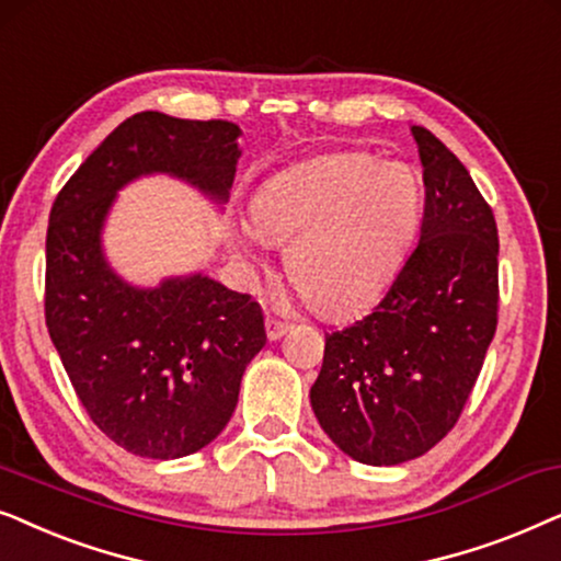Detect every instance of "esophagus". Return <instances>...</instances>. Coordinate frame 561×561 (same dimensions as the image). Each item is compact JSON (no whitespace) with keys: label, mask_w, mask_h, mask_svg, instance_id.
<instances>
[{"label":"esophagus","mask_w":561,"mask_h":561,"mask_svg":"<svg viewBox=\"0 0 561 561\" xmlns=\"http://www.w3.org/2000/svg\"><path fill=\"white\" fill-rule=\"evenodd\" d=\"M266 339L268 341H279L282 335L289 331L287 323H282V320H274V318H266Z\"/></svg>","instance_id":"34e87169"}]
</instances>
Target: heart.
Instances as JSON below:
<instances>
[{
  "label": "heart",
  "mask_w": 561,
  "mask_h": 561,
  "mask_svg": "<svg viewBox=\"0 0 561 561\" xmlns=\"http://www.w3.org/2000/svg\"><path fill=\"white\" fill-rule=\"evenodd\" d=\"M423 182L405 163L323 153L253 192L241 245H285V274L320 318L369 308L398 272L423 218Z\"/></svg>",
  "instance_id": "1"
}]
</instances>
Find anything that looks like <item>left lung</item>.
Returning <instances> with one entry per match:
<instances>
[{
    "label": "left lung",
    "mask_w": 561,
    "mask_h": 561,
    "mask_svg": "<svg viewBox=\"0 0 561 561\" xmlns=\"http://www.w3.org/2000/svg\"><path fill=\"white\" fill-rule=\"evenodd\" d=\"M423 163L417 245L367 318L325 335L310 387L320 428L346 457L394 467L454 428L497 325V226L457 156L410 128Z\"/></svg>",
    "instance_id": "obj_1"
}]
</instances>
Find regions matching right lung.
I'll return each mask as SVG.
<instances>
[{
	"label": "right lung",
	"instance_id": "add662e5",
	"mask_svg": "<svg viewBox=\"0 0 561 561\" xmlns=\"http://www.w3.org/2000/svg\"><path fill=\"white\" fill-rule=\"evenodd\" d=\"M241 128L138 112L58 192L46 238V325L81 405L104 436L146 459H179L220 436L264 348L261 308L203 272L138 287L104 253L117 192L144 176L228 203Z\"/></svg>",
	"mask_w": 561,
	"mask_h": 561
}]
</instances>
